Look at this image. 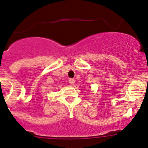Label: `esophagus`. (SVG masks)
Returning <instances> with one entry per match:
<instances>
[{"mask_svg": "<svg viewBox=\"0 0 148 148\" xmlns=\"http://www.w3.org/2000/svg\"><path fill=\"white\" fill-rule=\"evenodd\" d=\"M69 81V83L71 84V85H74V83H75V79H72V78H70Z\"/></svg>", "mask_w": 148, "mask_h": 148, "instance_id": "obj_1", "label": "esophagus"}]
</instances>
